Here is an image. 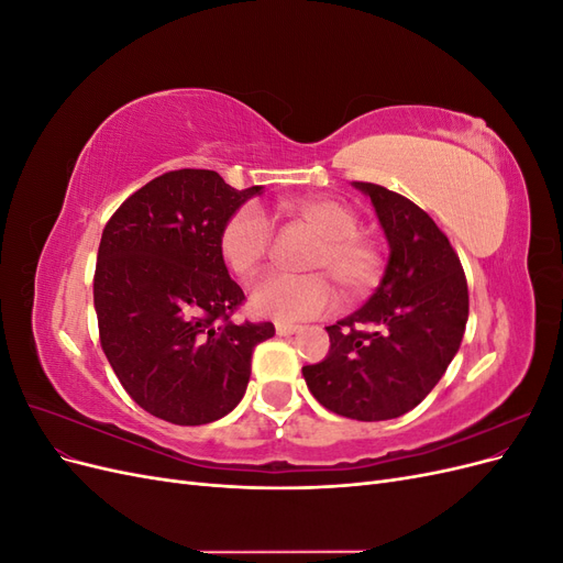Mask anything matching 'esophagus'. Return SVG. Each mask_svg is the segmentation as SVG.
I'll use <instances>...</instances> for the list:
<instances>
[{"label": "esophagus", "mask_w": 563, "mask_h": 563, "mask_svg": "<svg viewBox=\"0 0 563 563\" xmlns=\"http://www.w3.org/2000/svg\"><path fill=\"white\" fill-rule=\"evenodd\" d=\"M275 331H277L279 335H294V333H298V331H300V327H296V323L277 321V323H275Z\"/></svg>", "instance_id": "1"}]
</instances>
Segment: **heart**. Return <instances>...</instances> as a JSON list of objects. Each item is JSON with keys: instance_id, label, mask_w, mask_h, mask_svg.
Instances as JSON below:
<instances>
[{"instance_id": "obj_1", "label": "heart", "mask_w": 563, "mask_h": 563, "mask_svg": "<svg viewBox=\"0 0 563 563\" xmlns=\"http://www.w3.org/2000/svg\"><path fill=\"white\" fill-rule=\"evenodd\" d=\"M298 220H302L317 236L319 244L310 253V275H275L263 277L251 291V305L258 314L279 321H300L331 310L338 302L335 286H343L352 298L368 294L383 275V251L360 232V216L347 203L331 197H305L288 203ZM275 230L269 218L255 203L236 209L220 230V253L232 272L251 277L261 269L269 255ZM327 271L328 278L322 275Z\"/></svg>"}]
</instances>
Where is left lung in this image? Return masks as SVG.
Segmentation results:
<instances>
[{"mask_svg": "<svg viewBox=\"0 0 563 563\" xmlns=\"http://www.w3.org/2000/svg\"><path fill=\"white\" fill-rule=\"evenodd\" d=\"M371 197L389 244L380 286L366 305L327 327L323 362L302 366L314 399L352 420L399 418L430 395L465 333L467 279L449 236L418 203L383 185Z\"/></svg>", "mask_w": 563, "mask_h": 563, "instance_id": "obj_1", "label": "left lung"}]
</instances>
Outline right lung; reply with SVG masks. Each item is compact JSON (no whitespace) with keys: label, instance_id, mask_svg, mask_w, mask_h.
I'll return each instance as SVG.
<instances>
[{"label":"right lung","instance_id":"obj_1","mask_svg":"<svg viewBox=\"0 0 563 563\" xmlns=\"http://www.w3.org/2000/svg\"><path fill=\"white\" fill-rule=\"evenodd\" d=\"M261 190H234L207 168L168 172L133 192L100 236V347L129 397L166 422L228 416L246 391L253 347L275 335L269 321L230 319L244 291L220 253L225 220Z\"/></svg>","mask_w":563,"mask_h":563}]
</instances>
